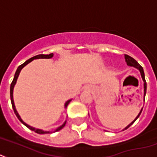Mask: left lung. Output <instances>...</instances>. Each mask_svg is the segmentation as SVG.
I'll use <instances>...</instances> for the list:
<instances>
[{"mask_svg": "<svg viewBox=\"0 0 157 157\" xmlns=\"http://www.w3.org/2000/svg\"><path fill=\"white\" fill-rule=\"evenodd\" d=\"M124 57H125V61H126L127 63V65L130 66V67H136L137 69H138V70L140 71V73H141V76H142V81H143V82H144V99H145V95H146V92H147V82H146V80H145V74H144V71H143V68H142V67L141 65H140L139 63H137V61L134 59V58H132V57H130V56H128V55H124ZM142 109H141V111H140V113H138V115L136 117V118H135L133 121L132 122L131 124H128V126L125 128L124 129V130H125V129L128 128L129 127L131 126L132 124H133L136 120H137V118H138V117L140 116V114H141V113H142Z\"/></svg>", "mask_w": 157, "mask_h": 157, "instance_id": "obj_1", "label": "left lung"}]
</instances>
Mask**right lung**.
<instances>
[{
	"instance_id": "1",
	"label": "right lung",
	"mask_w": 157,
	"mask_h": 157,
	"mask_svg": "<svg viewBox=\"0 0 157 157\" xmlns=\"http://www.w3.org/2000/svg\"><path fill=\"white\" fill-rule=\"evenodd\" d=\"M53 57V53H50V54H39V55H37V56H34V57H31V58H29V60H27L25 63H24L23 64H21L20 66H19V67L17 68V70H16V71H15V76H14V79H13V81H12L11 84H10V100H11V105H12V108H13V109H14V112H15V115L17 116V118H19V120H20L21 123H22L24 125H25L28 128H29L30 130H32V131H34L35 132H37V133H39V134H45V133H49L50 132H48V131H44V130H42V129H38V128H33V127L29 126V125H28L27 124H25V122L23 121L22 119H21V118H20V116L19 115V113H18L17 110H16V109H15V103H14V100H13V90H14V86H15V83H16V81H17L18 79V76H19V75H20V71L22 70V68L24 67H25L28 63H29L30 62H32L33 60L34 59H39V58H51V57ZM71 100H67V102L65 103V108L67 107L68 104L71 102ZM66 123H67V121H65L64 123H63V125H61L60 127H58L56 130H55L54 132H57L59 131V130H61V129L63 128V127L65 126Z\"/></svg>"
}]
</instances>
